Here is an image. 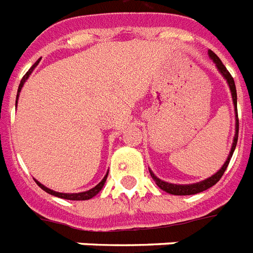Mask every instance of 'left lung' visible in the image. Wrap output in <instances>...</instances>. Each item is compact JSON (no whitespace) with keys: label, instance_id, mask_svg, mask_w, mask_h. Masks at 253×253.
<instances>
[{"label":"left lung","instance_id":"left-lung-1","mask_svg":"<svg viewBox=\"0 0 253 253\" xmlns=\"http://www.w3.org/2000/svg\"><path fill=\"white\" fill-rule=\"evenodd\" d=\"M209 56L211 59L214 63H215L216 68L222 73V76L226 79L227 81L228 86H230V90H231V95H232V102H234V106H235V111H236V87H235V81L232 79V76L230 75L226 67L223 65V63L220 61V59L216 56L215 53L212 52V51H209ZM235 136H234V142H232V147L231 151H230V155H228L227 160L223 164V167L215 173V174H212L211 177H209L206 180L201 181V182H197V184H189V185H177V184H169V182H166V181L160 180L158 177L155 176L154 173L151 172V177L154 178L156 185H158L159 188L164 190V192L169 193V194H174V196H190V194H197V193H201L206 190V189L211 188L212 185H215L218 181L220 180V177L223 176L224 170L227 168L228 163L231 160L232 154H234V151H235L236 143H238V134H239V119H238V111H236V125H235Z\"/></svg>","mask_w":253,"mask_h":253}]
</instances>
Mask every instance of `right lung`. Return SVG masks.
I'll use <instances>...</instances> for the list:
<instances>
[{
	"label": "right lung",
	"mask_w": 253,
	"mask_h": 253,
	"mask_svg": "<svg viewBox=\"0 0 253 253\" xmlns=\"http://www.w3.org/2000/svg\"><path fill=\"white\" fill-rule=\"evenodd\" d=\"M38 63L39 61H37L35 64L31 67V68L29 69V72L26 73L25 76H23V79L21 80V84H19V86H18V93H17V101H18V97H19V93H21V89L22 86H23V84L26 83V80L29 79V76L31 75V72H33V69L35 68L38 65ZM17 101H15V105H17ZM107 174H109V172L106 173V176L103 177L102 181L99 182L98 185H95L94 188H91L90 190H86V192H81V193H59V192H53V190H51V189H48L47 186H44L43 184H41L39 181L35 180V182H37L39 186H41L44 192H47L48 194H52V196L55 197H59V198H64V200H71V201H85V200H90V198H93L94 196H97L99 192H101V189L103 188V185H105V182H106V178H107Z\"/></svg>",
	"instance_id": "obj_1"
}]
</instances>
